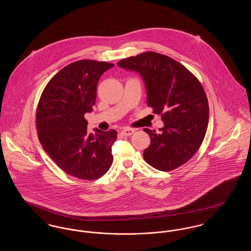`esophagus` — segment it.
<instances>
[{"label": "esophagus", "mask_w": 251, "mask_h": 251, "mask_svg": "<svg viewBox=\"0 0 251 251\" xmlns=\"http://www.w3.org/2000/svg\"><path fill=\"white\" fill-rule=\"evenodd\" d=\"M121 132H122V134H124L126 136H129V135H131L134 132V130L133 129H130V128H124L121 131Z\"/></svg>", "instance_id": "1"}]
</instances>
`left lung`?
Wrapping results in <instances>:
<instances>
[{
    "label": "left lung",
    "mask_w": 251,
    "mask_h": 251,
    "mask_svg": "<svg viewBox=\"0 0 251 251\" xmlns=\"http://www.w3.org/2000/svg\"><path fill=\"white\" fill-rule=\"evenodd\" d=\"M118 66L142 77L147 105L164 122L159 133L144 129L151 137L145 161L162 171L185 164L200 149L208 127L209 104L202 85L179 62L154 51L120 60Z\"/></svg>",
    "instance_id": "8db88e82"
}]
</instances>
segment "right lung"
Returning a JSON list of instances; mask_svg holds the SVG:
<instances>
[{
	"label": "right lung",
	"mask_w": 251,
	"mask_h": 251,
	"mask_svg": "<svg viewBox=\"0 0 251 251\" xmlns=\"http://www.w3.org/2000/svg\"><path fill=\"white\" fill-rule=\"evenodd\" d=\"M114 64L80 60L63 68L43 90L36 109V130L44 151L72 177L97 179L113 162L117 131L87 130L84 114L93 111L99 79Z\"/></svg>",
	"instance_id": "add662e5"
}]
</instances>
